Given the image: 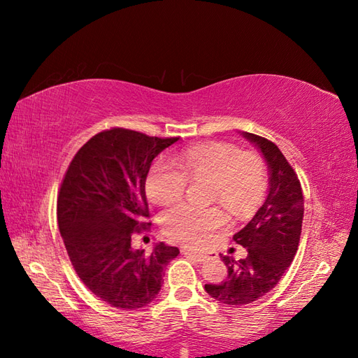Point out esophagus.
<instances>
[{"mask_svg":"<svg viewBox=\"0 0 358 358\" xmlns=\"http://www.w3.org/2000/svg\"><path fill=\"white\" fill-rule=\"evenodd\" d=\"M186 254L189 255V257H192L194 260H196V262H206L208 258H209V254L208 252H204V250H199V249H187L186 250Z\"/></svg>","mask_w":358,"mask_h":358,"instance_id":"esophagus-1","label":"esophagus"}]
</instances>
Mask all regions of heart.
Masks as SVG:
<instances>
[{"label":"heart","mask_w":358,"mask_h":358,"mask_svg":"<svg viewBox=\"0 0 358 358\" xmlns=\"http://www.w3.org/2000/svg\"><path fill=\"white\" fill-rule=\"evenodd\" d=\"M178 168L162 159L148 175V196L158 204L177 201L187 183H209L208 201L222 204L231 215L243 218L260 206L268 189V163L254 150L243 152L226 141H210L186 149L177 159ZM224 212L178 203L162 215L164 231L172 237L191 241L224 224Z\"/></svg>","instance_id":"b5f03b06"}]
</instances>
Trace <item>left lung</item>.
Listing matches in <instances>:
<instances>
[{"instance_id": "left-lung-1", "label": "left lung", "mask_w": 358, "mask_h": 358, "mask_svg": "<svg viewBox=\"0 0 358 358\" xmlns=\"http://www.w3.org/2000/svg\"><path fill=\"white\" fill-rule=\"evenodd\" d=\"M243 135L262 150L271 177L262 208L232 237L246 248V257L235 262L222 255L227 278L218 285H204L212 299L232 306L249 305L277 286L299 249L305 212L300 180L277 144L255 134Z\"/></svg>"}]
</instances>
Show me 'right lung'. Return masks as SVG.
I'll use <instances>...</instances> for the list:
<instances>
[{
  "label": "right lung",
  "instance_id": "obj_1",
  "mask_svg": "<svg viewBox=\"0 0 358 358\" xmlns=\"http://www.w3.org/2000/svg\"><path fill=\"white\" fill-rule=\"evenodd\" d=\"M175 141L178 136L106 129L75 154L59 186L57 218L73 269L117 309H140L157 299L164 268L180 254L163 241L149 252L134 248L152 224L144 191L152 159Z\"/></svg>",
  "mask_w": 358,
  "mask_h": 358
}]
</instances>
